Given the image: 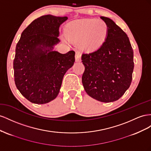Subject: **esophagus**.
Listing matches in <instances>:
<instances>
[{"mask_svg":"<svg viewBox=\"0 0 151 151\" xmlns=\"http://www.w3.org/2000/svg\"><path fill=\"white\" fill-rule=\"evenodd\" d=\"M81 54L80 51H76L75 54V61L76 62H79L81 61Z\"/></svg>","mask_w":151,"mask_h":151,"instance_id":"esophagus-1","label":"esophagus"}]
</instances>
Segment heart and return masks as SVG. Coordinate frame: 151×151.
I'll use <instances>...</instances> for the list:
<instances>
[{
  "mask_svg": "<svg viewBox=\"0 0 151 151\" xmlns=\"http://www.w3.org/2000/svg\"><path fill=\"white\" fill-rule=\"evenodd\" d=\"M68 38L72 41H80L83 49L94 50L105 41L107 34V26L102 21L87 19L69 24L66 28ZM66 41L67 38H64Z\"/></svg>",
  "mask_w": 151,
  "mask_h": 151,
  "instance_id": "1",
  "label": "heart"
}]
</instances>
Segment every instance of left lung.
Wrapping results in <instances>:
<instances>
[{
  "mask_svg": "<svg viewBox=\"0 0 151 151\" xmlns=\"http://www.w3.org/2000/svg\"><path fill=\"white\" fill-rule=\"evenodd\" d=\"M101 18L107 26V37L97 50L81 55L85 66L81 79L89 96L111 102L118 100L130 87L133 51L125 32L110 18Z\"/></svg>",
  "mask_w": 151,
  "mask_h": 151,
  "instance_id": "obj_1",
  "label": "left lung"
}]
</instances>
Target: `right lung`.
I'll list each match as a JSON object with an SVG mask.
<instances>
[{
	"instance_id": "obj_1",
	"label": "right lung",
	"mask_w": 151,
	"mask_h": 151,
	"mask_svg": "<svg viewBox=\"0 0 151 151\" xmlns=\"http://www.w3.org/2000/svg\"><path fill=\"white\" fill-rule=\"evenodd\" d=\"M66 16H42L21 33L13 62L14 81L23 96L34 104H43L56 98L64 74L75 63V51L54 50L60 42L59 27Z\"/></svg>"
}]
</instances>
